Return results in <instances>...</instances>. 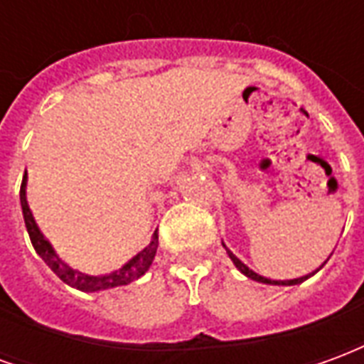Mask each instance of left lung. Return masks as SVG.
<instances>
[{
  "label": "left lung",
  "instance_id": "1",
  "mask_svg": "<svg viewBox=\"0 0 364 364\" xmlns=\"http://www.w3.org/2000/svg\"><path fill=\"white\" fill-rule=\"evenodd\" d=\"M226 252H228L230 259L234 261V265H236V267L245 274V277H250V279H253V281H257V282H265V284H298V282H302V281H306V279H308V277H300V279H292V281H271V279H265V277H261V274L253 273L252 269L247 267V265H244V263L237 259L236 255L230 252V250H226Z\"/></svg>",
  "mask_w": 364,
  "mask_h": 364
}]
</instances>
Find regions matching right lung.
<instances>
[{
	"mask_svg": "<svg viewBox=\"0 0 364 364\" xmlns=\"http://www.w3.org/2000/svg\"><path fill=\"white\" fill-rule=\"evenodd\" d=\"M25 187H27V175L23 177V183H21V208H23V218H25V226H27L28 237H31V244L35 247V252L43 257V261L48 265V267L58 274L62 281L74 287L77 290H83V292H97V290H107L112 289V287H122V284H130V282L138 281L148 269H150L151 261L156 257V252H158V234H154L151 242L148 247H144L142 252L136 255L134 259H130L122 269L114 271L111 274H105V277H91V274H83L80 271H74L70 269L60 259L58 255L54 253L52 245L48 244V240L41 234V230L36 226L35 218L31 214V208L27 205V193H25Z\"/></svg>",
	"mask_w": 364,
	"mask_h": 364,
	"instance_id": "add662e5",
	"label": "right lung"
}]
</instances>
